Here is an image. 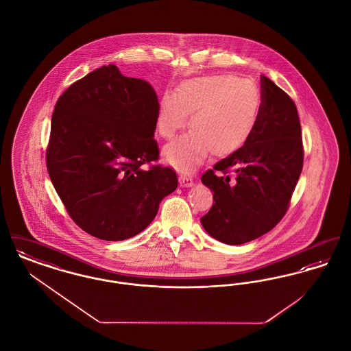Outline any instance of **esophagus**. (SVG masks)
Wrapping results in <instances>:
<instances>
[{"label":"esophagus","instance_id":"34e87169","mask_svg":"<svg viewBox=\"0 0 351 351\" xmlns=\"http://www.w3.org/2000/svg\"><path fill=\"white\" fill-rule=\"evenodd\" d=\"M179 183L182 186H192L193 185V179L189 175H179Z\"/></svg>","mask_w":351,"mask_h":351}]
</instances>
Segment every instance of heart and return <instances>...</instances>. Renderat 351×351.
Returning a JSON list of instances; mask_svg holds the SVG:
<instances>
[{
  "instance_id": "b5f03b06",
  "label": "heart",
  "mask_w": 351,
  "mask_h": 351,
  "mask_svg": "<svg viewBox=\"0 0 351 351\" xmlns=\"http://www.w3.org/2000/svg\"><path fill=\"white\" fill-rule=\"evenodd\" d=\"M261 93L255 84L233 75H212L188 80L168 90L158 104L155 125L160 136L173 138L188 125L191 133L163 150L171 166L191 172L205 158L228 156L250 138L261 114Z\"/></svg>"
}]
</instances>
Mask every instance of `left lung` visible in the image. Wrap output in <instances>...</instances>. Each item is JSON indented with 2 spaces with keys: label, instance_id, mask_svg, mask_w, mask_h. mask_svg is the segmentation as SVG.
<instances>
[{
  "label": "left lung",
  "instance_id": "1",
  "mask_svg": "<svg viewBox=\"0 0 351 351\" xmlns=\"http://www.w3.org/2000/svg\"><path fill=\"white\" fill-rule=\"evenodd\" d=\"M261 100L259 119L247 142L201 176L213 192V205L201 225L226 245H242L274 229L288 209L302 169L295 102L263 75ZM230 171L236 173L233 182Z\"/></svg>",
  "mask_w": 351,
  "mask_h": 351
}]
</instances>
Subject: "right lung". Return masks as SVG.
I'll use <instances>...</instances> for the list:
<instances>
[{
    "mask_svg": "<svg viewBox=\"0 0 351 351\" xmlns=\"http://www.w3.org/2000/svg\"><path fill=\"white\" fill-rule=\"evenodd\" d=\"M158 96L114 64L97 68L59 97L51 119L47 169L68 215L84 232L123 241L143 232L178 188L156 160Z\"/></svg>",
    "mask_w": 351,
    "mask_h": 351,
    "instance_id": "add662e5",
    "label": "right lung"
}]
</instances>
